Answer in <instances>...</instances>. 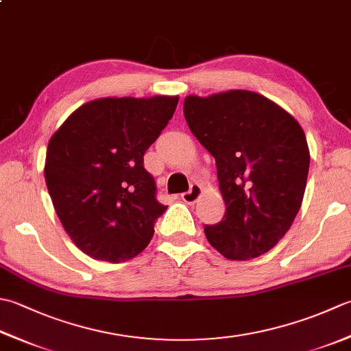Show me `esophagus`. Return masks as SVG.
<instances>
[{
    "mask_svg": "<svg viewBox=\"0 0 351 351\" xmlns=\"http://www.w3.org/2000/svg\"><path fill=\"white\" fill-rule=\"evenodd\" d=\"M202 195V187L199 184H191V187L189 191L181 195V199L185 204H195L199 197Z\"/></svg>",
    "mask_w": 351,
    "mask_h": 351,
    "instance_id": "obj_1",
    "label": "esophagus"
}]
</instances>
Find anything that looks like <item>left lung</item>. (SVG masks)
<instances>
[{
    "label": "left lung",
    "mask_w": 351,
    "mask_h": 351,
    "mask_svg": "<svg viewBox=\"0 0 351 351\" xmlns=\"http://www.w3.org/2000/svg\"><path fill=\"white\" fill-rule=\"evenodd\" d=\"M185 121L215 156L225 216L205 225L213 248L230 260H250L276 246L303 202L311 154L293 117L246 89L189 95Z\"/></svg>",
    "instance_id": "obj_1"
}]
</instances>
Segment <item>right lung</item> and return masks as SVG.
Masks as SVG:
<instances>
[{"instance_id":"right-lung-1","label":"right lung","mask_w":351,"mask_h":351,"mask_svg":"<svg viewBox=\"0 0 351 351\" xmlns=\"http://www.w3.org/2000/svg\"><path fill=\"white\" fill-rule=\"evenodd\" d=\"M180 97H105L68 117L48 141L45 182L66 234L109 263L138 256L166 205L143 156L173 117Z\"/></svg>"}]
</instances>
